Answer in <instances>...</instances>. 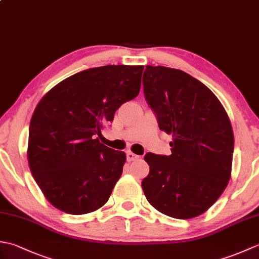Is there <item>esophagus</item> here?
Segmentation results:
<instances>
[{"label": "esophagus", "mask_w": 259, "mask_h": 259, "mask_svg": "<svg viewBox=\"0 0 259 259\" xmlns=\"http://www.w3.org/2000/svg\"><path fill=\"white\" fill-rule=\"evenodd\" d=\"M138 158H139V156L135 155L134 152H130V151L126 152V160H128V161H135Z\"/></svg>", "instance_id": "obj_1"}]
</instances>
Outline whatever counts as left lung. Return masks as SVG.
Listing matches in <instances>:
<instances>
[{
	"mask_svg": "<svg viewBox=\"0 0 259 259\" xmlns=\"http://www.w3.org/2000/svg\"><path fill=\"white\" fill-rule=\"evenodd\" d=\"M144 91L160 130L172 136L171 155L148 152L142 180L147 200L158 211L190 219L207 211L232 176L234 133L222 102L184 71L147 65Z\"/></svg>",
	"mask_w": 259,
	"mask_h": 259,
	"instance_id": "8db88e82",
	"label": "left lung"
}]
</instances>
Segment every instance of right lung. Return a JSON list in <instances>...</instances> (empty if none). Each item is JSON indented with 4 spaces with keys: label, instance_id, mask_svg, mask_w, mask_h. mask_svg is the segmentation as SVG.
<instances>
[{
    "label": "right lung",
    "instance_id": "1",
    "mask_svg": "<svg viewBox=\"0 0 259 259\" xmlns=\"http://www.w3.org/2000/svg\"><path fill=\"white\" fill-rule=\"evenodd\" d=\"M144 65H104L64 79L42 97L29 130L27 161L52 206L70 214L101 208L126 156L99 140L121 104L139 95Z\"/></svg>",
    "mask_w": 259,
    "mask_h": 259
}]
</instances>
